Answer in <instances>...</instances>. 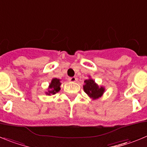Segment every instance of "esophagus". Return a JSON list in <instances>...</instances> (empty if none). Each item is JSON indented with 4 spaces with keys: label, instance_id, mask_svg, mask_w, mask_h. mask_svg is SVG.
Returning <instances> with one entry per match:
<instances>
[{
    "label": "esophagus",
    "instance_id": "esophagus-1",
    "mask_svg": "<svg viewBox=\"0 0 147 147\" xmlns=\"http://www.w3.org/2000/svg\"><path fill=\"white\" fill-rule=\"evenodd\" d=\"M68 79H69L70 82H77V80H78L77 78L75 77V76H74V77H70Z\"/></svg>",
    "mask_w": 147,
    "mask_h": 147
}]
</instances>
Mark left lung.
<instances>
[{
  "label": "left lung",
  "mask_w": 147,
  "mask_h": 147,
  "mask_svg": "<svg viewBox=\"0 0 147 147\" xmlns=\"http://www.w3.org/2000/svg\"><path fill=\"white\" fill-rule=\"evenodd\" d=\"M83 89L85 93L94 100L101 97L105 91L104 86H99V85L91 78L90 76H89V79L84 81Z\"/></svg>",
  "instance_id": "left-lung-1"
}]
</instances>
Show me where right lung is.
<instances>
[{"instance_id": "1", "label": "right lung", "mask_w": 147, "mask_h": 147, "mask_svg": "<svg viewBox=\"0 0 147 147\" xmlns=\"http://www.w3.org/2000/svg\"><path fill=\"white\" fill-rule=\"evenodd\" d=\"M61 79H57V78H53L51 80V82L49 84L47 91L45 92V94L47 95H53L55 94L58 93L61 90Z\"/></svg>"}]
</instances>
